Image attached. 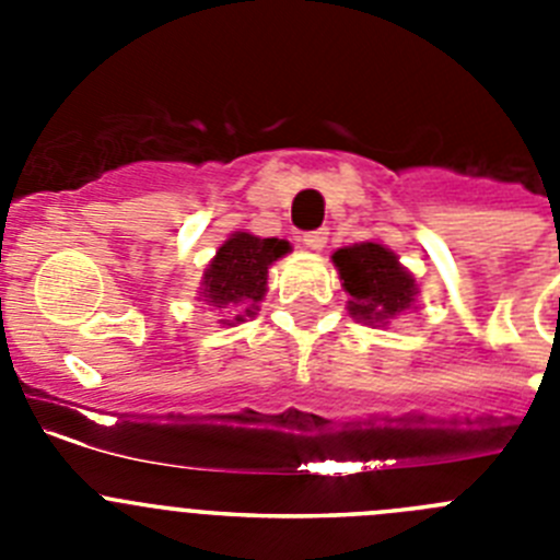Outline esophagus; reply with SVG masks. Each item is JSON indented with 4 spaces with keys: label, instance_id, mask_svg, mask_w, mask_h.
Wrapping results in <instances>:
<instances>
[{
    "label": "esophagus",
    "instance_id": "esophagus-1",
    "mask_svg": "<svg viewBox=\"0 0 560 560\" xmlns=\"http://www.w3.org/2000/svg\"><path fill=\"white\" fill-rule=\"evenodd\" d=\"M303 244L308 246L311 252H323L325 246H328V232H325V230L305 232V235H303Z\"/></svg>",
    "mask_w": 560,
    "mask_h": 560
}]
</instances>
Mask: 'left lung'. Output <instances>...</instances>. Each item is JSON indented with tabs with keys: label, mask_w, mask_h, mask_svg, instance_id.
Wrapping results in <instances>:
<instances>
[{
	"label": "left lung",
	"mask_w": 560,
	"mask_h": 560,
	"mask_svg": "<svg viewBox=\"0 0 560 560\" xmlns=\"http://www.w3.org/2000/svg\"><path fill=\"white\" fill-rule=\"evenodd\" d=\"M341 289L348 291V314L370 328H387L389 319L418 308V280L381 241L341 246L334 255Z\"/></svg>",
	"instance_id": "left-lung-1"
}]
</instances>
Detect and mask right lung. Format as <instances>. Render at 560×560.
Instances as JSON below:
<instances>
[{"label": "right lung", "instance_id": "add662e5", "mask_svg": "<svg viewBox=\"0 0 560 560\" xmlns=\"http://www.w3.org/2000/svg\"><path fill=\"white\" fill-rule=\"evenodd\" d=\"M291 252L283 237H257L252 232H232L207 264L199 285V300L219 311V325H241L260 311L269 291V269Z\"/></svg>", "mask_w": 560, "mask_h": 560}]
</instances>
